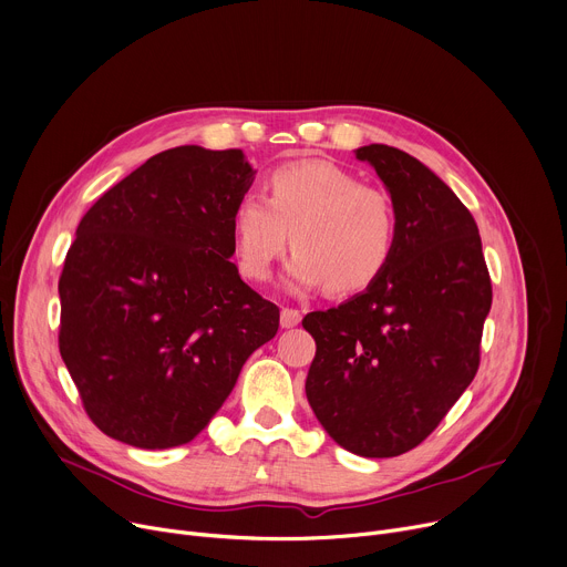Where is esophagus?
Wrapping results in <instances>:
<instances>
[{
  "instance_id": "obj_1",
  "label": "esophagus",
  "mask_w": 567,
  "mask_h": 567,
  "mask_svg": "<svg viewBox=\"0 0 567 567\" xmlns=\"http://www.w3.org/2000/svg\"><path fill=\"white\" fill-rule=\"evenodd\" d=\"M300 323V312L293 310V307H282L280 312V326L282 328H293Z\"/></svg>"
}]
</instances>
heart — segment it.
<instances>
[{
	"mask_svg": "<svg viewBox=\"0 0 567 567\" xmlns=\"http://www.w3.org/2000/svg\"><path fill=\"white\" fill-rule=\"evenodd\" d=\"M269 198L244 196L233 217L239 269L262 282L289 241L296 248L291 289L326 285L330 293L369 289L389 267L398 219L391 196L359 183L328 161H300L274 169Z\"/></svg>",
	"mask_w": 567,
	"mask_h": 567,
	"instance_id": "heart-1",
	"label": "heart"
}]
</instances>
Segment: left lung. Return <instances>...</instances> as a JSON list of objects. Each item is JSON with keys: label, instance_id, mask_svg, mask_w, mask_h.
Masks as SVG:
<instances>
[{"label": "left lung", "instance_id": "8db88e82", "mask_svg": "<svg viewBox=\"0 0 567 567\" xmlns=\"http://www.w3.org/2000/svg\"><path fill=\"white\" fill-rule=\"evenodd\" d=\"M395 219V250L362 293L302 328L317 341L305 393L326 432L346 450L398 456L421 445L480 369L493 289L473 215L409 153L369 144Z\"/></svg>", "mask_w": 567, "mask_h": 567}]
</instances>
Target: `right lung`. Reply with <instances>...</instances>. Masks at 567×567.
<instances>
[{"label": "right lung", "mask_w": 567, "mask_h": 567, "mask_svg": "<svg viewBox=\"0 0 567 567\" xmlns=\"http://www.w3.org/2000/svg\"><path fill=\"white\" fill-rule=\"evenodd\" d=\"M241 148L176 146L83 215L63 274L59 348L90 421L122 443H189L230 395L278 305L230 262L252 183Z\"/></svg>", "instance_id": "right-lung-1"}]
</instances>
